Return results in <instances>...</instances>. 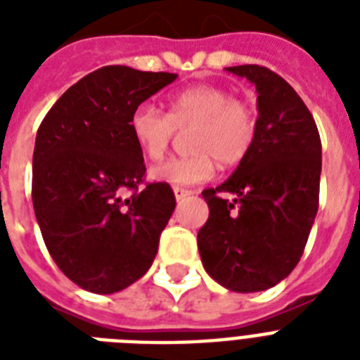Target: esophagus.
<instances>
[{
    "label": "esophagus",
    "mask_w": 360,
    "mask_h": 360,
    "mask_svg": "<svg viewBox=\"0 0 360 360\" xmlns=\"http://www.w3.org/2000/svg\"><path fill=\"white\" fill-rule=\"evenodd\" d=\"M174 194H175V200H177V202H181L183 198L191 196L192 192L186 191V188H181V186H174Z\"/></svg>",
    "instance_id": "34e87169"
}]
</instances>
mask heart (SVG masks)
Wrapping results in <instances>:
<instances>
[{"mask_svg":"<svg viewBox=\"0 0 360 360\" xmlns=\"http://www.w3.org/2000/svg\"><path fill=\"white\" fill-rule=\"evenodd\" d=\"M188 149L192 155L172 158L151 169V179L175 186L207 181L214 161L236 166L248 155L256 138V114L228 89L194 86L175 93L168 101V114L155 104H138L129 120L130 134L149 162L162 160L175 129H191Z\"/></svg>","mask_w":360,"mask_h":360,"instance_id":"obj_1","label":"heart"}]
</instances>
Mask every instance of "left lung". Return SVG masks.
I'll use <instances>...</instances> for the list:
<instances>
[{
    "label": "left lung",
    "mask_w": 360,
    "mask_h": 360,
    "mask_svg": "<svg viewBox=\"0 0 360 360\" xmlns=\"http://www.w3.org/2000/svg\"><path fill=\"white\" fill-rule=\"evenodd\" d=\"M226 70L256 86V138L236 172L202 192L209 219L198 231V250L220 285L254 293L278 284L301 259L318 213L321 140L282 76L259 65Z\"/></svg>",
    "instance_id": "1"
}]
</instances>
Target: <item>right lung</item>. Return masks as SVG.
<instances>
[{
	"label": "right lung",
	"mask_w": 360,
	"mask_h": 360,
	"mask_svg": "<svg viewBox=\"0 0 360 360\" xmlns=\"http://www.w3.org/2000/svg\"><path fill=\"white\" fill-rule=\"evenodd\" d=\"M177 78L108 65L58 98L37 130L31 198L50 256L91 293L141 278L175 209L168 183H143L132 110ZM132 190L129 198H123Z\"/></svg>",
	"instance_id": "1"
}]
</instances>
